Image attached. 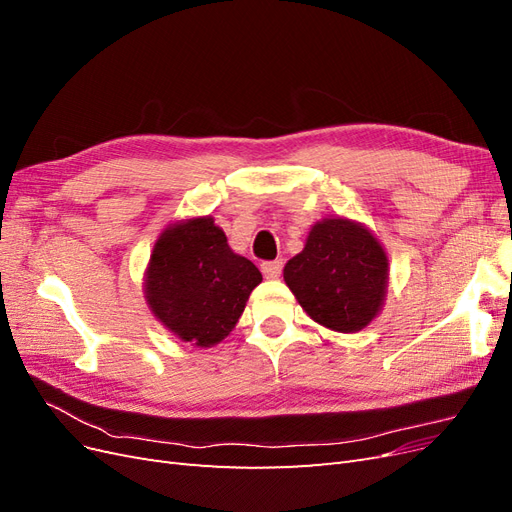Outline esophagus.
<instances>
[{
  "label": "esophagus",
  "instance_id": "esophagus-1",
  "mask_svg": "<svg viewBox=\"0 0 512 512\" xmlns=\"http://www.w3.org/2000/svg\"><path fill=\"white\" fill-rule=\"evenodd\" d=\"M260 269H262V275H265L267 280H277V277L282 275L284 265H282V260H269V262H262Z\"/></svg>",
  "mask_w": 512,
  "mask_h": 512
}]
</instances>
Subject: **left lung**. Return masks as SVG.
<instances>
[{
	"mask_svg": "<svg viewBox=\"0 0 512 512\" xmlns=\"http://www.w3.org/2000/svg\"><path fill=\"white\" fill-rule=\"evenodd\" d=\"M284 280L309 318L333 331H361L384 301L389 260L378 239L344 218L322 220L303 252L286 262Z\"/></svg>",
	"mask_w": 512,
	"mask_h": 512,
	"instance_id": "1",
	"label": "left lung"
}]
</instances>
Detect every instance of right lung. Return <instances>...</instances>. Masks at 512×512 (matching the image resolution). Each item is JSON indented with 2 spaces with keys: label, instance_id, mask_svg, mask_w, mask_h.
Instances as JSON below:
<instances>
[{
  "label": "right lung",
  "instance_id": "obj_1",
  "mask_svg": "<svg viewBox=\"0 0 512 512\" xmlns=\"http://www.w3.org/2000/svg\"><path fill=\"white\" fill-rule=\"evenodd\" d=\"M145 282L151 312L164 327L209 348L235 329L262 275L252 260L230 250L224 230L207 215L162 232Z\"/></svg>",
  "mask_w": 512,
  "mask_h": 512
}]
</instances>
